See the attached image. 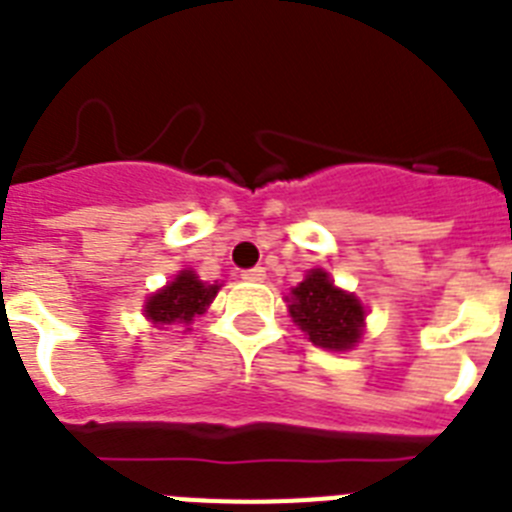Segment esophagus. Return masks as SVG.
<instances>
[{
    "label": "esophagus",
    "mask_w": 512,
    "mask_h": 512,
    "mask_svg": "<svg viewBox=\"0 0 512 512\" xmlns=\"http://www.w3.org/2000/svg\"><path fill=\"white\" fill-rule=\"evenodd\" d=\"M242 278L244 281H265V268H249V270H242Z\"/></svg>",
    "instance_id": "esophagus-1"
}]
</instances>
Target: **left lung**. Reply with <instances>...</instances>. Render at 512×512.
Returning <instances> with one entry per match:
<instances>
[{"mask_svg":"<svg viewBox=\"0 0 512 512\" xmlns=\"http://www.w3.org/2000/svg\"><path fill=\"white\" fill-rule=\"evenodd\" d=\"M291 294V317L315 346L343 351L362 338L364 307L354 294L336 289L325 270H309Z\"/></svg>","mask_w":512,"mask_h":512,"instance_id":"left-lung-1","label":"left lung"}]
</instances>
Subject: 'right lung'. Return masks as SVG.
<instances>
[{"mask_svg":"<svg viewBox=\"0 0 512 512\" xmlns=\"http://www.w3.org/2000/svg\"><path fill=\"white\" fill-rule=\"evenodd\" d=\"M218 294V283H203L192 270H182L174 281L145 302V317L153 325L192 322Z\"/></svg>","mask_w":512,"mask_h":512,"instance_id":"obj_1","label":"right lung"}]
</instances>
